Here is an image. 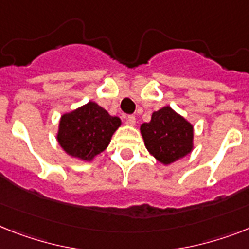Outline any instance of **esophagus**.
<instances>
[{"label":"esophagus","mask_w":249,"mask_h":249,"mask_svg":"<svg viewBox=\"0 0 249 249\" xmlns=\"http://www.w3.org/2000/svg\"><path fill=\"white\" fill-rule=\"evenodd\" d=\"M127 123H128V124H131V126H133V124L136 123V117L133 116V114H129V116H127Z\"/></svg>","instance_id":"34e87169"}]
</instances>
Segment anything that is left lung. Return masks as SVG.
Wrapping results in <instances>:
<instances>
[{"instance_id": "8db88e82", "label": "left lung", "mask_w": 249, "mask_h": 249, "mask_svg": "<svg viewBox=\"0 0 249 249\" xmlns=\"http://www.w3.org/2000/svg\"><path fill=\"white\" fill-rule=\"evenodd\" d=\"M145 146L160 163L170 164L192 150L194 127L170 107L154 112L141 126Z\"/></svg>"}]
</instances>
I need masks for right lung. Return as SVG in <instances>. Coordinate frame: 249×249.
Instances as JSON below:
<instances>
[{
  "label": "right lung",
  "mask_w": 249,
  "mask_h": 249,
  "mask_svg": "<svg viewBox=\"0 0 249 249\" xmlns=\"http://www.w3.org/2000/svg\"><path fill=\"white\" fill-rule=\"evenodd\" d=\"M120 126L118 117L109 116L96 103L89 102L62 116L57 139L67 154L83 160H91L106 150L110 137Z\"/></svg>",
  "instance_id": "1"
}]
</instances>
